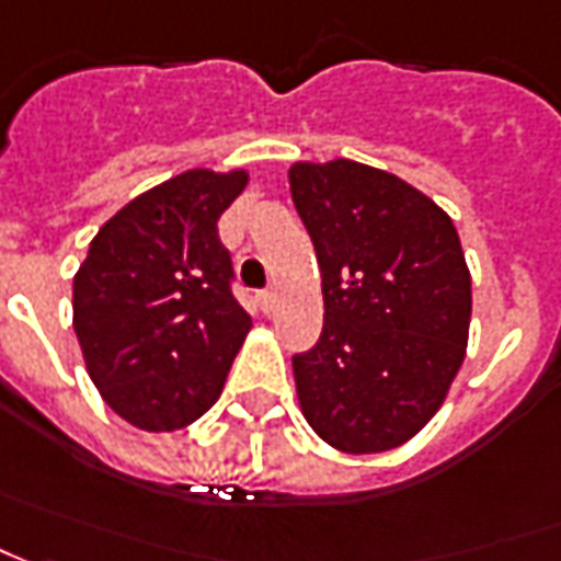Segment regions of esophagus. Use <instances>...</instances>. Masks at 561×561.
Returning <instances> with one entry per match:
<instances>
[{
  "label": "esophagus",
  "instance_id": "obj_1",
  "mask_svg": "<svg viewBox=\"0 0 561 561\" xmlns=\"http://www.w3.org/2000/svg\"><path fill=\"white\" fill-rule=\"evenodd\" d=\"M274 302H277V293H274V289H265V293H259V306L265 308V311H272Z\"/></svg>",
  "mask_w": 561,
  "mask_h": 561
}]
</instances>
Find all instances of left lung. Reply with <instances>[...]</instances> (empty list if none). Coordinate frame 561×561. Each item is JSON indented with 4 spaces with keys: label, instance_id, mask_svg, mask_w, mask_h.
<instances>
[{
    "label": "left lung",
    "instance_id": "obj_1",
    "mask_svg": "<svg viewBox=\"0 0 561 561\" xmlns=\"http://www.w3.org/2000/svg\"><path fill=\"white\" fill-rule=\"evenodd\" d=\"M289 194L321 265L324 330L293 358L308 426L342 454L411 442L460 374L472 277L454 221L423 191L355 160H299Z\"/></svg>",
    "mask_w": 561,
    "mask_h": 561
}]
</instances>
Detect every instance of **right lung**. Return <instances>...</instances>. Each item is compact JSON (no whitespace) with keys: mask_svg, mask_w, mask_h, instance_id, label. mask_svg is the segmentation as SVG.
Returning <instances> with one entry per match:
<instances>
[{"mask_svg":"<svg viewBox=\"0 0 561 561\" xmlns=\"http://www.w3.org/2000/svg\"><path fill=\"white\" fill-rule=\"evenodd\" d=\"M247 169H187L101 225L73 274V330L104 404L141 432H175L219 401L250 333L231 296L221 213Z\"/></svg>","mask_w":561,"mask_h":561,"instance_id":"right-lung-1","label":"right lung"}]
</instances>
